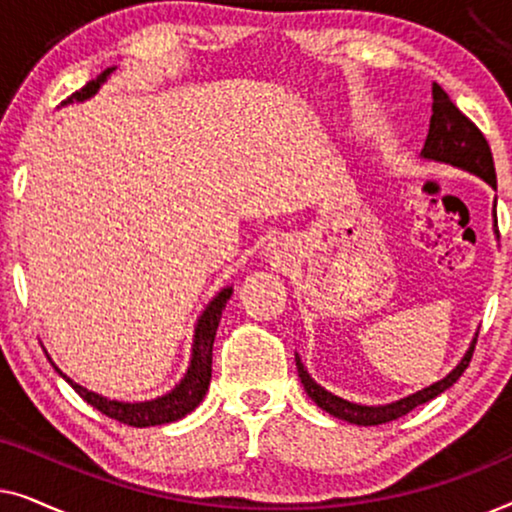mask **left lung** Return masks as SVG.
Wrapping results in <instances>:
<instances>
[{
    "mask_svg": "<svg viewBox=\"0 0 512 512\" xmlns=\"http://www.w3.org/2000/svg\"><path fill=\"white\" fill-rule=\"evenodd\" d=\"M433 116H431V125H429V135H426L422 156L431 158V160H440V163H450L454 167H461V170H468L473 174H478L487 181L489 186L496 188V172H494V158H492V149H489L485 135H482L478 125H475L471 118L466 114H461L457 109V104L450 100V95L445 93L438 83H433ZM494 226H496V209H494ZM475 342H478V335H475L471 349H468L464 359L457 368L452 370L450 375L443 377V380L431 384L417 394H412L408 398H401V401L391 403V405H356L349 403L345 398L333 396L331 391L321 389L317 382L307 375V370L300 359H296L298 366V375L300 382L307 391V396L312 398L314 403L319 405L321 410H326L328 415L345 419L349 424H359V426H377V424H387L391 419H398L403 415H408L410 410H415L417 405H422L431 398H436L438 394H443L445 389H450L454 382L464 375V370L471 363Z\"/></svg>",
    "mask_w": 512,
    "mask_h": 512,
    "instance_id": "obj_1",
    "label": "left lung"
}]
</instances>
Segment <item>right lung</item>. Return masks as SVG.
<instances>
[{
    "mask_svg": "<svg viewBox=\"0 0 512 512\" xmlns=\"http://www.w3.org/2000/svg\"><path fill=\"white\" fill-rule=\"evenodd\" d=\"M114 69V67H111ZM111 69H104V72L97 76V79L88 81L81 90H76L67 97L62 104H69L72 100H88L90 95L97 93V88L102 86L104 79L111 74ZM233 289H223L219 296H216L212 303L207 305V310L202 312L198 319V326H195V338H193V359L191 368L184 380H181L177 387H174L170 394L156 398V401H144V403H121V401H109L95 391L83 389L81 384L69 380L67 375H62L58 366H53L58 373L65 377V380L72 384V389L79 394L83 401L93 405L95 410H100L102 415H107L116 422H123L128 426H158V424H170L177 422V419L186 417L188 412L195 410L200 405L202 398H205L209 389V380H212V347L216 338V328H219L221 314L226 310V303L230 298Z\"/></svg>",
    "mask_w": 512,
    "mask_h": 512,
    "instance_id": "add662e5",
    "label": "right lung"
}]
</instances>
